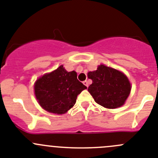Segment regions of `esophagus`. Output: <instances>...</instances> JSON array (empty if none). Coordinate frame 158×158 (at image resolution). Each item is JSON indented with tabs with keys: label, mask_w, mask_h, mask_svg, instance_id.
I'll use <instances>...</instances> for the list:
<instances>
[{
	"label": "esophagus",
	"mask_w": 158,
	"mask_h": 158,
	"mask_svg": "<svg viewBox=\"0 0 158 158\" xmlns=\"http://www.w3.org/2000/svg\"><path fill=\"white\" fill-rule=\"evenodd\" d=\"M83 84L84 85H85V86H86V87H88V86H89V82H88V81H84L83 82Z\"/></svg>",
	"instance_id": "esophagus-1"
}]
</instances>
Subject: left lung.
I'll use <instances>...</instances> for the list:
<instances>
[{
    "instance_id": "obj_1",
    "label": "left lung",
    "mask_w": 158,
    "mask_h": 158,
    "mask_svg": "<svg viewBox=\"0 0 158 158\" xmlns=\"http://www.w3.org/2000/svg\"><path fill=\"white\" fill-rule=\"evenodd\" d=\"M93 82L88 91L94 101L106 108L114 109L126 102L131 91V84L123 72L101 64L94 72H88Z\"/></svg>"
}]
</instances>
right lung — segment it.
Listing matches in <instances>:
<instances>
[{
  "mask_svg": "<svg viewBox=\"0 0 158 158\" xmlns=\"http://www.w3.org/2000/svg\"><path fill=\"white\" fill-rule=\"evenodd\" d=\"M86 86L77 79L75 71L67 72L63 65L46 73L36 81L35 96L40 105L48 112L63 114L72 108L77 96Z\"/></svg>",
  "mask_w": 158,
  "mask_h": 158,
  "instance_id": "right-lung-1",
  "label": "right lung"
}]
</instances>
